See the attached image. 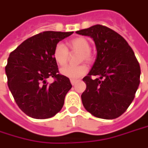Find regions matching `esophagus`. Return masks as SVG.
I'll return each mask as SVG.
<instances>
[{
  "instance_id": "obj_1",
  "label": "esophagus",
  "mask_w": 148,
  "mask_h": 148,
  "mask_svg": "<svg viewBox=\"0 0 148 148\" xmlns=\"http://www.w3.org/2000/svg\"><path fill=\"white\" fill-rule=\"evenodd\" d=\"M70 82H71V84H73V85H75L77 83L79 82V80H75V79H70Z\"/></svg>"
}]
</instances>
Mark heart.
I'll return each mask as SVG.
<instances>
[{"label": "heart", "instance_id": "obj_1", "mask_svg": "<svg viewBox=\"0 0 148 148\" xmlns=\"http://www.w3.org/2000/svg\"><path fill=\"white\" fill-rule=\"evenodd\" d=\"M90 43L85 38L79 37L69 40L67 42V48L62 43H58L53 48V58L57 64L59 66L65 65L69 59V50L79 52L78 61L83 60L90 62L92 60L90 52ZM88 71V68L85 64H79L76 66H66L60 69V73L64 76L72 79H76L84 75Z\"/></svg>", "mask_w": 148, "mask_h": 148}]
</instances>
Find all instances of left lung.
Masks as SVG:
<instances>
[{
	"label": "left lung",
	"mask_w": 148,
	"mask_h": 148,
	"mask_svg": "<svg viewBox=\"0 0 148 148\" xmlns=\"http://www.w3.org/2000/svg\"><path fill=\"white\" fill-rule=\"evenodd\" d=\"M76 33L92 38L97 49L91 70L83 79L84 108L98 118L119 117L134 100L140 84L141 69L132 48L116 32L100 24Z\"/></svg>",
	"instance_id": "8db88e82"
}]
</instances>
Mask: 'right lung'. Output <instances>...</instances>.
<instances>
[{"label": "right lung", "mask_w": 148, "mask_h": 148, "mask_svg": "<svg viewBox=\"0 0 148 148\" xmlns=\"http://www.w3.org/2000/svg\"><path fill=\"white\" fill-rule=\"evenodd\" d=\"M72 33L40 32L25 40L9 55L5 66L9 90L18 107L31 117H53L64 106L72 84L68 77L59 74L53 51L59 41ZM50 77L55 79L52 84L47 82Z\"/></svg>", "instance_id": "right-lung-1"}]
</instances>
